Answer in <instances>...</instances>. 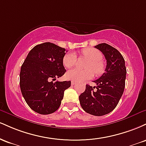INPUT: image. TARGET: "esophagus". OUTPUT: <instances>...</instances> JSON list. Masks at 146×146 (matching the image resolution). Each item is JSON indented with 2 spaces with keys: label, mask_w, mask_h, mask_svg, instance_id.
Here are the masks:
<instances>
[{
  "label": "esophagus",
  "mask_w": 146,
  "mask_h": 146,
  "mask_svg": "<svg viewBox=\"0 0 146 146\" xmlns=\"http://www.w3.org/2000/svg\"><path fill=\"white\" fill-rule=\"evenodd\" d=\"M76 82H74V81H72L71 82V85L72 86H73V85H75V84H76Z\"/></svg>",
  "instance_id": "1"
}]
</instances>
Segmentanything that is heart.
<instances>
[{"mask_svg":"<svg viewBox=\"0 0 146 146\" xmlns=\"http://www.w3.org/2000/svg\"><path fill=\"white\" fill-rule=\"evenodd\" d=\"M82 56L88 58L89 61L86 65V69L73 68L66 73V78L68 80L75 82H82L89 80L93 77V72L96 75H100L104 72V65L101 60L103 56L99 50L95 48H86L82 50ZM77 57L75 53H68L64 56L63 64L65 67L71 68L75 64ZM93 70L92 71V70Z\"/></svg>","mask_w":146,"mask_h":146,"instance_id":"heart-1","label":"heart"}]
</instances>
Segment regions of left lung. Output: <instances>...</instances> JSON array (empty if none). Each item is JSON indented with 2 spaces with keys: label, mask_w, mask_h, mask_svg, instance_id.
<instances>
[{
  "label": "left lung",
  "mask_w": 146,
  "mask_h": 146,
  "mask_svg": "<svg viewBox=\"0 0 146 146\" xmlns=\"http://www.w3.org/2000/svg\"><path fill=\"white\" fill-rule=\"evenodd\" d=\"M95 47L102 52L106 60L105 73L93 81L96 87L86 85V89L79 96V100L87 113L102 116L113 111L118 104L124 90L126 68L123 56L115 48L106 43Z\"/></svg>",
  "instance_id": "8db88e82"
}]
</instances>
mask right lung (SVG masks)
<instances>
[{
  "label": "right lung",
  "mask_w": 146,
  "mask_h": 146,
  "mask_svg": "<svg viewBox=\"0 0 146 146\" xmlns=\"http://www.w3.org/2000/svg\"><path fill=\"white\" fill-rule=\"evenodd\" d=\"M65 48L51 42L35 46L28 53L20 73V86L25 102L33 111L48 115L59 108L71 81L56 82L64 74Z\"/></svg>",
  "instance_id": "right-lung-1"
}]
</instances>
